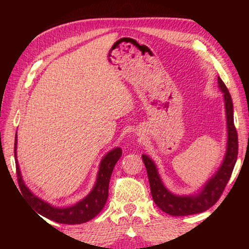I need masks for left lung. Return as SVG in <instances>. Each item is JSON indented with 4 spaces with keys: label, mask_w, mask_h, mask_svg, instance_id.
Here are the masks:
<instances>
[{
    "label": "left lung",
    "mask_w": 249,
    "mask_h": 249,
    "mask_svg": "<svg viewBox=\"0 0 249 249\" xmlns=\"http://www.w3.org/2000/svg\"><path fill=\"white\" fill-rule=\"evenodd\" d=\"M217 81L221 91L224 93L227 122V147L222 165L213 175L212 178L208 180V182L204 184V187L201 189L199 193L193 196H177L171 193L160 179L155 162L148 156H142L147 170V176H148L150 192L154 202L160 210L167 214H170V215H191V214L204 212L215 204L224 191L227 182H229L236 160H237L238 138L234 125L233 102H231L229 90L220 77L217 78Z\"/></svg>",
    "instance_id": "obj_1"
}]
</instances>
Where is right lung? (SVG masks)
Wrapping results in <instances>:
<instances>
[{"mask_svg":"<svg viewBox=\"0 0 249 249\" xmlns=\"http://www.w3.org/2000/svg\"><path fill=\"white\" fill-rule=\"evenodd\" d=\"M16 137H18V134L15 135L14 155L16 175H18L20 192L27 197V200L31 202L40 215L52 221L61 223V224H81V223H86L98 215L107 203L108 196V183L112 171L114 169L117 160L122 156V149L120 147H116L113 150L108 151L101 160L99 172L96 176V182L89 195L74 205L68 206V208H56V206L50 205L47 202L34 196L33 192L29 191V189L25 185L22 175H20L18 161L16 159V145H18V138Z\"/></svg>","mask_w":249,"mask_h":249,"instance_id":"right-lung-1","label":"right lung"}]
</instances>
